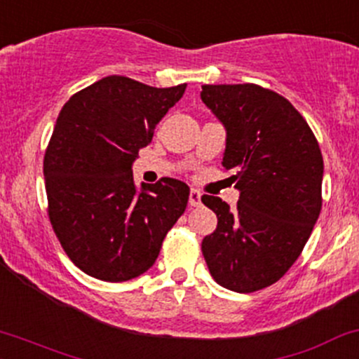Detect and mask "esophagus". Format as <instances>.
Returning a JSON list of instances; mask_svg holds the SVG:
<instances>
[{"label":"esophagus","mask_w":359,"mask_h":359,"mask_svg":"<svg viewBox=\"0 0 359 359\" xmlns=\"http://www.w3.org/2000/svg\"><path fill=\"white\" fill-rule=\"evenodd\" d=\"M189 204L191 206H199L201 204V192L198 189H191V192H189Z\"/></svg>","instance_id":"1"}]
</instances>
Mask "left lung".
Instances as JSON below:
<instances>
[{"instance_id":"left-lung-1","label":"left lung","mask_w":359,"mask_h":359,"mask_svg":"<svg viewBox=\"0 0 359 359\" xmlns=\"http://www.w3.org/2000/svg\"><path fill=\"white\" fill-rule=\"evenodd\" d=\"M201 100L224 126L222 165L240 191L235 210L215 196L201 198L218 218L201 249L219 286L252 293L300 257L322 210L324 160L302 114L273 90L204 85Z\"/></svg>"}]
</instances>
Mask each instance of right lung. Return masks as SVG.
<instances>
[{
	"label": "right lung",
	"mask_w": 359,
	"mask_h": 359,
	"mask_svg": "<svg viewBox=\"0 0 359 359\" xmlns=\"http://www.w3.org/2000/svg\"><path fill=\"white\" fill-rule=\"evenodd\" d=\"M186 83L155 88L107 76L74 93L59 112L44 156L49 219L76 267L121 283L147 273L189 201L187 184L133 179V161Z\"/></svg>",
	"instance_id": "1"
}]
</instances>
